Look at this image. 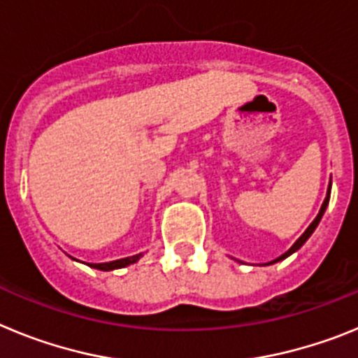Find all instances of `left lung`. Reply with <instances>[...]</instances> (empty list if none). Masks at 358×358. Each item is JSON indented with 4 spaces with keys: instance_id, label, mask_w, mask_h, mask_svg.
<instances>
[{
    "instance_id": "obj_1",
    "label": "left lung",
    "mask_w": 358,
    "mask_h": 358,
    "mask_svg": "<svg viewBox=\"0 0 358 358\" xmlns=\"http://www.w3.org/2000/svg\"><path fill=\"white\" fill-rule=\"evenodd\" d=\"M330 194H331V181H330V186H328V189H327V199H324V202H322L321 210H319L317 217L314 218V222H312V224H310L308 227H306V231H305V233H303V235L299 236V238H297L296 242H294V245H292V248L289 249V251H287V252H283V255H281V256H278L276 260L268 262V264H265V265H271V264H276V262L285 260V258H289V256L292 255V252H296L297 249H301V248H303V243H305L306 240H308L310 236H312V233H314V231H315V227H317V226H319V222H321L322 215H324V211H327V208H328V202H330Z\"/></svg>"
}]
</instances>
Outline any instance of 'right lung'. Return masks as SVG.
<instances>
[{"label": "right lung", "instance_id": "right-lung-1", "mask_svg": "<svg viewBox=\"0 0 358 358\" xmlns=\"http://www.w3.org/2000/svg\"><path fill=\"white\" fill-rule=\"evenodd\" d=\"M141 256H143V252L134 256H127V258H122V260L106 262V264H87V265L93 268H98V271H115V268H123V267H127V265L136 264V262L140 260Z\"/></svg>", "mask_w": 358, "mask_h": 358}]
</instances>
